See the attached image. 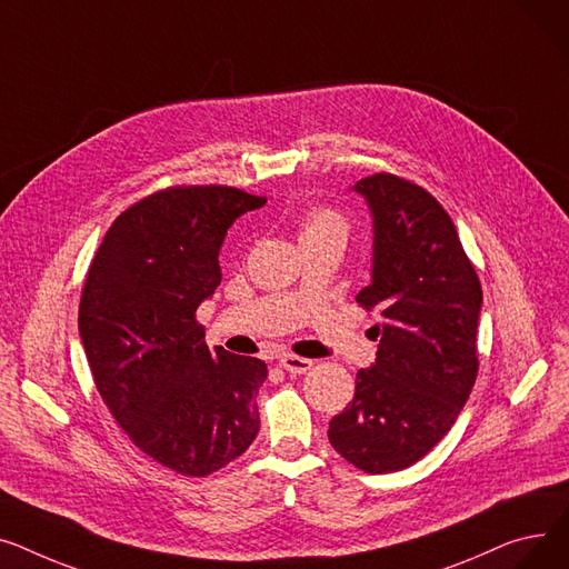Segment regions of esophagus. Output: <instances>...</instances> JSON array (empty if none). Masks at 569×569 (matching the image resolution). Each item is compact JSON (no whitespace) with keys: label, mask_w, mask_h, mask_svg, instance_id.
<instances>
[{"label":"esophagus","mask_w":569,"mask_h":569,"mask_svg":"<svg viewBox=\"0 0 569 569\" xmlns=\"http://www.w3.org/2000/svg\"><path fill=\"white\" fill-rule=\"evenodd\" d=\"M280 365L284 367L287 372L291 375H306L310 367H312V360L310 358H300V356H293V353H282L280 356Z\"/></svg>","instance_id":"34e87169"}]
</instances>
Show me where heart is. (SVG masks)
Returning a JSON list of instances; mask_svg holds the SVG:
<instances>
[{"instance_id": "1", "label": "heart", "mask_w": 569, "mask_h": 569, "mask_svg": "<svg viewBox=\"0 0 569 569\" xmlns=\"http://www.w3.org/2000/svg\"><path fill=\"white\" fill-rule=\"evenodd\" d=\"M349 224L347 220L332 209H315L306 216L303 227H300V241L306 239H319V237H332V239H347Z\"/></svg>"}]
</instances>
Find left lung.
I'll return each mask as SVG.
<instances>
[{
    "label": "left lung",
    "instance_id": "left-lung-1",
    "mask_svg": "<svg viewBox=\"0 0 569 569\" xmlns=\"http://www.w3.org/2000/svg\"><path fill=\"white\" fill-rule=\"evenodd\" d=\"M351 190L372 213V282L356 300L379 312V351L328 439L356 469L392 473L437 446L471 395L482 287L455 222L425 188L372 174Z\"/></svg>",
    "mask_w": 569,
    "mask_h": 569
}]
</instances>
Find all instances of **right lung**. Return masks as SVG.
<instances>
[{
    "label": "right lung",
    "mask_w": 569,
    "mask_h": 569,
    "mask_svg": "<svg viewBox=\"0 0 569 569\" xmlns=\"http://www.w3.org/2000/svg\"><path fill=\"white\" fill-rule=\"evenodd\" d=\"M266 197L179 186L126 209L100 243L80 300V338L96 388L130 441L181 476L204 478L259 431L266 362L209 351L197 308L222 280L233 220Z\"/></svg>",
    "instance_id": "add662e5"
}]
</instances>
